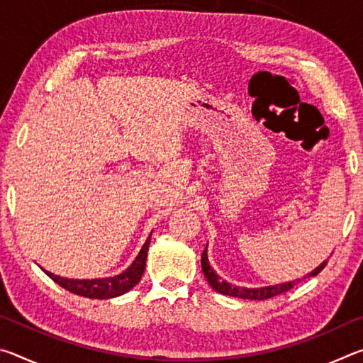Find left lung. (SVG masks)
I'll return each instance as SVG.
<instances>
[{
  "instance_id": "left-lung-1",
  "label": "left lung",
  "mask_w": 363,
  "mask_h": 363,
  "mask_svg": "<svg viewBox=\"0 0 363 363\" xmlns=\"http://www.w3.org/2000/svg\"><path fill=\"white\" fill-rule=\"evenodd\" d=\"M208 247V245H206ZM327 266V261H323L320 266L315 267L312 272L309 274V277H315V275L320 272V270ZM201 270H203L205 277L208 280V284L211 285L214 291H218L220 294H225V296H233V298H242V299H253V301H264L269 298L277 296V294L285 293L288 290H291L293 285L299 281H285V284H279V285H270V286H262V288H243V286H233L229 281H225L219 277V275L214 272L213 267L210 266V261H208V255H206V248L201 255Z\"/></svg>"
}]
</instances>
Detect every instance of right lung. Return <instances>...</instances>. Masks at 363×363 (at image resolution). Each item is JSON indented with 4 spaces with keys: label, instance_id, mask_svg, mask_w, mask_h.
<instances>
[{
    "label": "right lung",
    "instance_id": "obj_1",
    "mask_svg": "<svg viewBox=\"0 0 363 363\" xmlns=\"http://www.w3.org/2000/svg\"><path fill=\"white\" fill-rule=\"evenodd\" d=\"M150 237L152 233L147 238L144 247L140 248L139 255L133 264L128 267L125 272L118 275H113V277H106V279H91V280H78V279H65L59 277V275H54L51 272L45 270V274L49 279H52L57 285L65 288L67 291L73 294H78V296L91 298V299H108L115 296H121L126 291H130L133 286L139 284L140 277H143L144 269H145V261H147V251L150 247Z\"/></svg>",
    "mask_w": 363,
    "mask_h": 363
}]
</instances>
